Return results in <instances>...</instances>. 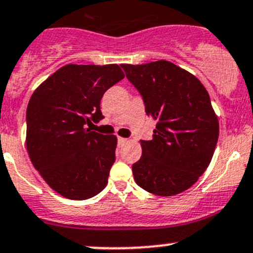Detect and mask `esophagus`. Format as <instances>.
<instances>
[{"label": "esophagus", "instance_id": "34e87169", "mask_svg": "<svg viewBox=\"0 0 253 253\" xmlns=\"http://www.w3.org/2000/svg\"><path fill=\"white\" fill-rule=\"evenodd\" d=\"M119 147H124L125 144H126L127 142H128V139H126V138H122V137H119Z\"/></svg>", "mask_w": 253, "mask_h": 253}]
</instances>
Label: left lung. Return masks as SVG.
I'll return each instance as SVG.
<instances>
[{
	"instance_id": "8db88e82",
	"label": "left lung",
	"mask_w": 253,
	"mask_h": 253,
	"mask_svg": "<svg viewBox=\"0 0 253 253\" xmlns=\"http://www.w3.org/2000/svg\"><path fill=\"white\" fill-rule=\"evenodd\" d=\"M121 66L156 120L153 139L142 140V156L132 166L135 183L159 196L189 189L209 167L219 134L209 92L167 60Z\"/></svg>"
}]
</instances>
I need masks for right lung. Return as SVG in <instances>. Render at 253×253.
<instances>
[{
  "label": "right lung",
  "mask_w": 253,
  "mask_h": 253,
  "mask_svg": "<svg viewBox=\"0 0 253 253\" xmlns=\"http://www.w3.org/2000/svg\"><path fill=\"white\" fill-rule=\"evenodd\" d=\"M124 78L118 64H68L44 80L29 100V158L44 182L64 198L86 200L108 184L118 138L88 126L104 118L100 99Z\"/></svg>",
  "instance_id": "right-lung-1"
}]
</instances>
